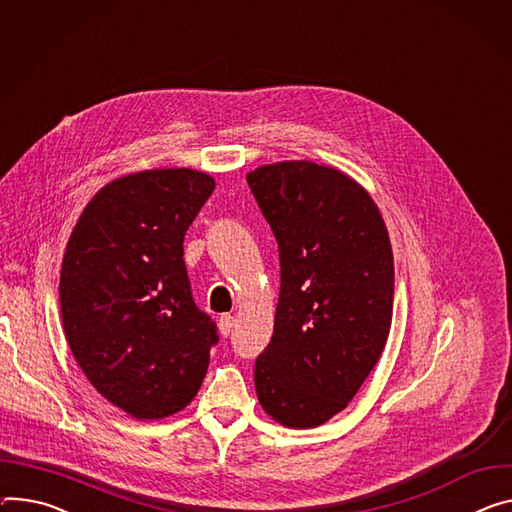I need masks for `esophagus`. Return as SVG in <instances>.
<instances>
[{
    "mask_svg": "<svg viewBox=\"0 0 512 512\" xmlns=\"http://www.w3.org/2000/svg\"><path fill=\"white\" fill-rule=\"evenodd\" d=\"M232 322H235V318H232L230 314H222V316H220V320H218V331H220V335L228 337V335L232 333Z\"/></svg>",
    "mask_w": 512,
    "mask_h": 512,
    "instance_id": "obj_1",
    "label": "esophagus"
}]
</instances>
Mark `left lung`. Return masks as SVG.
Segmentation results:
<instances>
[{
  "mask_svg": "<svg viewBox=\"0 0 512 512\" xmlns=\"http://www.w3.org/2000/svg\"><path fill=\"white\" fill-rule=\"evenodd\" d=\"M280 245L273 337L255 361L259 404L288 429L347 408L392 324L394 257L374 198L337 167L280 161L247 173Z\"/></svg>",
  "mask_w": 512,
  "mask_h": 512,
  "instance_id": "8db88e82",
  "label": "left lung"
}]
</instances>
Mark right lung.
<instances>
[{
  "label": "right lung",
  "mask_w": 512,
  "mask_h": 512,
  "mask_svg": "<svg viewBox=\"0 0 512 512\" xmlns=\"http://www.w3.org/2000/svg\"><path fill=\"white\" fill-rule=\"evenodd\" d=\"M214 185L190 167L122 175L87 202L67 241L59 282L67 343L91 386L138 421L188 406L218 341L183 263L185 230Z\"/></svg>",
  "instance_id": "right-lung-1"
}]
</instances>
